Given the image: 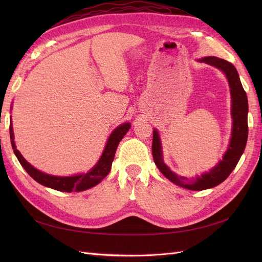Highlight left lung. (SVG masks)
Returning a JSON list of instances; mask_svg holds the SVG:
<instances>
[{
  "mask_svg": "<svg viewBox=\"0 0 262 262\" xmlns=\"http://www.w3.org/2000/svg\"><path fill=\"white\" fill-rule=\"evenodd\" d=\"M198 62L207 63L209 66L215 67L216 69L221 70L226 75L229 89H231V114L233 120L232 137L229 140V144L223 158L208 172L201 173V176H195V178H187L177 175L164 163L162 141L156 129L153 130L152 143L154 162L163 175L169 179L172 184L189 190H194V191L210 189L223 182L236 167L237 163H238L241 156L244 153L248 138V99L246 92L243 89L236 68L228 61L216 57H204L198 60Z\"/></svg>",
  "mask_w": 262,
  "mask_h": 262,
  "instance_id": "8db88e82",
  "label": "left lung"
}]
</instances>
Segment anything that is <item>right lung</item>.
Returning <instances> with one entry per match:
<instances>
[{
  "label": "right lung",
  "mask_w": 262,
  "mask_h": 262,
  "mask_svg": "<svg viewBox=\"0 0 262 262\" xmlns=\"http://www.w3.org/2000/svg\"><path fill=\"white\" fill-rule=\"evenodd\" d=\"M130 128H131V123L129 122H125L117 126V128L112 132V134L109 136L104 152H102L97 164L95 165L91 170H89L86 173H78V175L67 176V177L53 176V175H49V173L42 172L39 169L35 168L33 165H30L25 158L23 157L19 150L16 148V145H15L12 121L10 124V137H11V143H12V147L14 149L15 155H16L20 165L23 166L24 169L28 172V175L31 178L36 180L37 182H39L40 185L54 189V190H58V191L78 192V191H84V190H87L94 186L98 185L99 182L108 175L110 169H112V164L114 161L115 153L117 150L119 142L122 140V138L125 136V133L129 131Z\"/></svg>",
  "instance_id": "obj_1"
}]
</instances>
